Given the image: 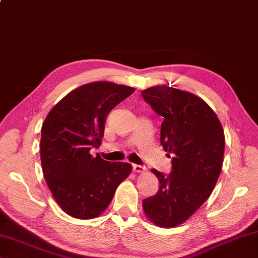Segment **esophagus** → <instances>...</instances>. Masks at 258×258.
I'll list each match as a JSON object with an SVG mask.
<instances>
[{"label": "esophagus", "mask_w": 258, "mask_h": 258, "mask_svg": "<svg viewBox=\"0 0 258 258\" xmlns=\"http://www.w3.org/2000/svg\"><path fill=\"white\" fill-rule=\"evenodd\" d=\"M133 171H134V172H137V173H144L146 171V167L142 166V165L134 164L133 165Z\"/></svg>", "instance_id": "obj_1"}]
</instances>
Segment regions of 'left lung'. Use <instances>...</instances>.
I'll return each mask as SVG.
<instances>
[{"label": "left lung", "mask_w": 258, "mask_h": 258, "mask_svg": "<svg viewBox=\"0 0 258 258\" xmlns=\"http://www.w3.org/2000/svg\"><path fill=\"white\" fill-rule=\"evenodd\" d=\"M141 95L163 117L161 144L172 158L169 175L151 170L159 189L145 199L142 207L156 226L177 227L209 199L217 183L224 162V130L209 104L193 93L156 85Z\"/></svg>", "instance_id": "obj_1"}]
</instances>
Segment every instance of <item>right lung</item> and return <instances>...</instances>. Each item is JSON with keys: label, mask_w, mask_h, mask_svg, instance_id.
Wrapping results in <instances>:
<instances>
[{"label": "right lung", "mask_w": 258, "mask_h": 258, "mask_svg": "<svg viewBox=\"0 0 258 258\" xmlns=\"http://www.w3.org/2000/svg\"><path fill=\"white\" fill-rule=\"evenodd\" d=\"M133 92V87L110 81L86 84L65 95L43 121V177L56 203L73 218L99 217L132 172L128 163L104 161L89 150L100 147L108 113Z\"/></svg>", "instance_id": "add662e5"}]
</instances>
